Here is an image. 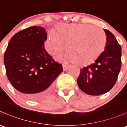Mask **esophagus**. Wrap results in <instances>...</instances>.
<instances>
[{
  "instance_id": "1",
  "label": "esophagus",
  "mask_w": 127,
  "mask_h": 127,
  "mask_svg": "<svg viewBox=\"0 0 127 127\" xmlns=\"http://www.w3.org/2000/svg\"><path fill=\"white\" fill-rule=\"evenodd\" d=\"M63 70H66L68 69V67H69V66H68V65H66V64H63Z\"/></svg>"
}]
</instances>
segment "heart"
<instances>
[{
  "label": "heart",
  "mask_w": 127,
  "mask_h": 127,
  "mask_svg": "<svg viewBox=\"0 0 127 127\" xmlns=\"http://www.w3.org/2000/svg\"><path fill=\"white\" fill-rule=\"evenodd\" d=\"M64 44H66L67 61L79 66H87L102 55L106 37L102 30L91 25L60 24L55 32H49L45 46L48 52L53 55L62 51Z\"/></svg>",
  "instance_id": "b5f03b06"
}]
</instances>
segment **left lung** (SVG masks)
Returning a JSON list of instances; mask_svg holds the SVG:
<instances>
[{"label": "left lung", "mask_w": 127, "mask_h": 127, "mask_svg": "<svg viewBox=\"0 0 127 127\" xmlns=\"http://www.w3.org/2000/svg\"><path fill=\"white\" fill-rule=\"evenodd\" d=\"M106 36L105 50L99 58L86 67L80 69L77 84L86 94L99 95L113 88L121 68V47L114 34L103 29Z\"/></svg>", "instance_id": "1"}]
</instances>
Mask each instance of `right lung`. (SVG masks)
I'll list each match as a JSON object with an SVG mask.
<instances>
[{"label":"right lung","instance_id":"1","mask_svg":"<svg viewBox=\"0 0 127 127\" xmlns=\"http://www.w3.org/2000/svg\"><path fill=\"white\" fill-rule=\"evenodd\" d=\"M47 34L43 27L32 26L11 38L4 54L6 74L22 96L37 100L45 97L63 71L62 64L44 48Z\"/></svg>","mask_w":127,"mask_h":127}]
</instances>
